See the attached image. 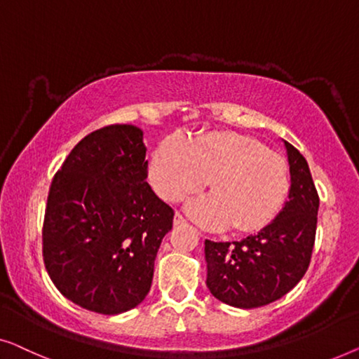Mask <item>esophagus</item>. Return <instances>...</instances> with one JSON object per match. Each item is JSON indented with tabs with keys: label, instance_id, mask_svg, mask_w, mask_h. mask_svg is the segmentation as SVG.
<instances>
[{
	"label": "esophagus",
	"instance_id": "34e87169",
	"mask_svg": "<svg viewBox=\"0 0 359 359\" xmlns=\"http://www.w3.org/2000/svg\"><path fill=\"white\" fill-rule=\"evenodd\" d=\"M187 221H185V218L184 216H182L180 213H175V216H174V226H182V224H185Z\"/></svg>",
	"mask_w": 359,
	"mask_h": 359
}]
</instances>
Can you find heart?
<instances>
[{
	"mask_svg": "<svg viewBox=\"0 0 359 359\" xmlns=\"http://www.w3.org/2000/svg\"><path fill=\"white\" fill-rule=\"evenodd\" d=\"M149 180L161 198L180 201L208 184L211 195L189 203L201 223L239 232L259 231L273 221L290 195L285 158L252 136L211 131L189 143L169 136L154 149Z\"/></svg>",
	"mask_w": 359,
	"mask_h": 359,
	"instance_id": "b5f03b06",
	"label": "heart"
}]
</instances>
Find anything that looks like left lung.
<instances>
[{"label": "left lung", "mask_w": 359, "mask_h": 359, "mask_svg": "<svg viewBox=\"0 0 359 359\" xmlns=\"http://www.w3.org/2000/svg\"><path fill=\"white\" fill-rule=\"evenodd\" d=\"M291 189L280 215L254 236L236 242L205 241L206 286L224 304L254 309L290 292L309 269L319 195L309 165L285 141Z\"/></svg>", "instance_id": "obj_1"}]
</instances>
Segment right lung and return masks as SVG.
<instances>
[{
    "instance_id": "add662e5",
    "label": "right lung",
    "mask_w": 359,
    "mask_h": 359,
    "mask_svg": "<svg viewBox=\"0 0 359 359\" xmlns=\"http://www.w3.org/2000/svg\"><path fill=\"white\" fill-rule=\"evenodd\" d=\"M146 177L143 131L118 123L84 136L55 174L42 229L45 269L83 309L122 314L149 292L174 210Z\"/></svg>"
}]
</instances>
